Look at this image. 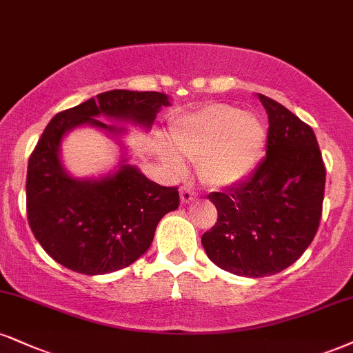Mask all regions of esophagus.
<instances>
[{
  "label": "esophagus",
  "mask_w": 353,
  "mask_h": 353,
  "mask_svg": "<svg viewBox=\"0 0 353 353\" xmlns=\"http://www.w3.org/2000/svg\"><path fill=\"white\" fill-rule=\"evenodd\" d=\"M180 198H181V203L188 204V203L193 201L194 198H196V193H194V191L191 190L190 186H181V190H180Z\"/></svg>",
  "instance_id": "obj_1"
}]
</instances>
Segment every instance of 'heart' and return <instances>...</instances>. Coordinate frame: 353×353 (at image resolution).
<instances>
[{
  "label": "heart",
  "instance_id": "1",
  "mask_svg": "<svg viewBox=\"0 0 353 353\" xmlns=\"http://www.w3.org/2000/svg\"><path fill=\"white\" fill-rule=\"evenodd\" d=\"M172 139L180 154L198 162L204 183L230 186L254 172L267 141V128L254 112H242L230 104H210L176 119ZM163 157L173 172H183V162L173 152L163 150Z\"/></svg>",
  "mask_w": 353,
  "mask_h": 353
}]
</instances>
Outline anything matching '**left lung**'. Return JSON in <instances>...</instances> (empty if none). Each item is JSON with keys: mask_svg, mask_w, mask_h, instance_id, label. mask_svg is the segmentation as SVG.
Returning a JSON list of instances; mask_svg holds the SVG:
<instances>
[{"mask_svg": "<svg viewBox=\"0 0 353 353\" xmlns=\"http://www.w3.org/2000/svg\"><path fill=\"white\" fill-rule=\"evenodd\" d=\"M259 99L268 114L267 157L247 180L208 196L217 223L201 237L217 267L250 278L280 273L304 254L319 229L325 186L314 130L275 99Z\"/></svg>", "mask_w": 353, "mask_h": 353, "instance_id": "8db88e82", "label": "left lung"}]
</instances>
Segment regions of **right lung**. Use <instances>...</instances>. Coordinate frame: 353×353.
Returning <instances> with one entry per match:
<instances>
[{
    "label": "right lung",
    "instance_id": "add662e5",
    "mask_svg": "<svg viewBox=\"0 0 353 353\" xmlns=\"http://www.w3.org/2000/svg\"><path fill=\"white\" fill-rule=\"evenodd\" d=\"M168 104L167 94L157 91L112 90L52 117L29 157L26 206L34 237L55 262L83 275H104L149 250L157 224L180 204L176 186H160L124 160L99 180H78L60 162V142L83 124L111 136L125 132L101 123V116L149 129Z\"/></svg>",
    "mask_w": 353,
    "mask_h": 353
}]
</instances>
